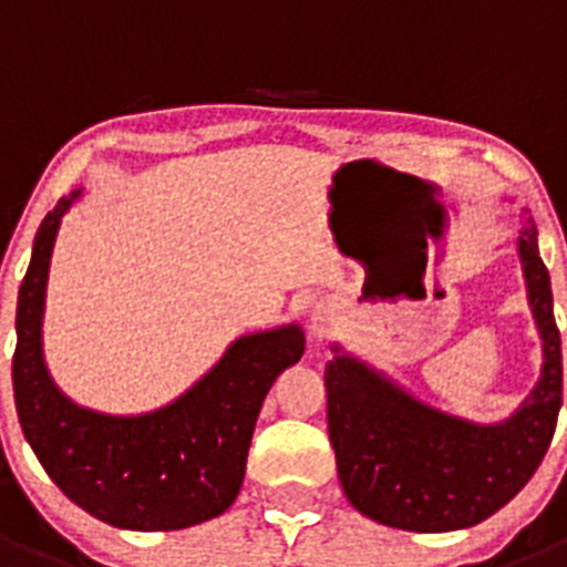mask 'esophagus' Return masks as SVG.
Masks as SVG:
<instances>
[{
	"label": "esophagus",
	"instance_id": "esophagus-1",
	"mask_svg": "<svg viewBox=\"0 0 567 567\" xmlns=\"http://www.w3.org/2000/svg\"><path fill=\"white\" fill-rule=\"evenodd\" d=\"M323 327H327V315L315 312L312 315V332L320 334V332H323Z\"/></svg>",
	"mask_w": 567,
	"mask_h": 567
}]
</instances>
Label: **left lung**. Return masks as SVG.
Returning a JSON list of instances; mask_svg holds the SVG:
<instances>
[{
    "label": "left lung",
    "mask_w": 567,
    "mask_h": 567,
    "mask_svg": "<svg viewBox=\"0 0 567 567\" xmlns=\"http://www.w3.org/2000/svg\"><path fill=\"white\" fill-rule=\"evenodd\" d=\"M517 249L543 338V374L503 423H468L432 409L332 346L323 374L329 440L346 497L374 523L417 534L471 528L517 497L543 463L563 405V346L530 218Z\"/></svg>",
    "instance_id": "left-lung-1"
}]
</instances>
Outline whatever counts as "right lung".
I'll return each mask as SVG.
<instances>
[{"label": "right lung", "instance_id": "add662e5", "mask_svg": "<svg viewBox=\"0 0 567 567\" xmlns=\"http://www.w3.org/2000/svg\"><path fill=\"white\" fill-rule=\"evenodd\" d=\"M82 189L44 215L19 287L13 394L22 432L50 480L79 508L127 530H178L218 517L238 497L260 403L303 354L298 323L244 334L193 389L135 417L64 398L42 354L48 269L59 224Z\"/></svg>", "mask_w": 567, "mask_h": 567}]
</instances>
